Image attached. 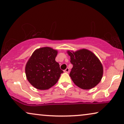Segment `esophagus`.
<instances>
[{
    "mask_svg": "<svg viewBox=\"0 0 124 124\" xmlns=\"http://www.w3.org/2000/svg\"><path fill=\"white\" fill-rule=\"evenodd\" d=\"M69 71H70V69H69V68H67V69H66L64 70V72H66V73H69Z\"/></svg>",
    "mask_w": 124,
    "mask_h": 124,
    "instance_id": "esophagus-1",
    "label": "esophagus"
}]
</instances>
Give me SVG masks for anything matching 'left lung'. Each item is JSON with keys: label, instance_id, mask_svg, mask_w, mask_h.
I'll use <instances>...</instances> for the list:
<instances>
[{"label": "left lung", "instance_id": "left-lung-1", "mask_svg": "<svg viewBox=\"0 0 124 124\" xmlns=\"http://www.w3.org/2000/svg\"><path fill=\"white\" fill-rule=\"evenodd\" d=\"M67 53L73 65L70 76L75 84L83 89H90L96 86L103 72L102 64L96 55L85 49Z\"/></svg>", "mask_w": 124, "mask_h": 124}]
</instances>
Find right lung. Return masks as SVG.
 I'll use <instances>...</instances> for the list:
<instances>
[{
    "label": "right lung",
    "mask_w": 124,
    "mask_h": 124,
    "mask_svg": "<svg viewBox=\"0 0 124 124\" xmlns=\"http://www.w3.org/2000/svg\"><path fill=\"white\" fill-rule=\"evenodd\" d=\"M57 51L49 47L35 50L27 62L25 72L27 79L35 88L48 89L54 85L63 72L55 61Z\"/></svg>",
    "instance_id": "add662e5"
}]
</instances>
